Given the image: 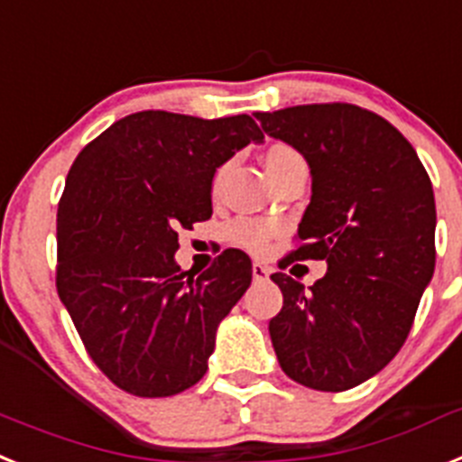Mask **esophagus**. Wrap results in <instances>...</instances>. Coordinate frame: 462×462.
Returning a JSON list of instances; mask_svg holds the SVG:
<instances>
[{"instance_id": "34e87169", "label": "esophagus", "mask_w": 462, "mask_h": 462, "mask_svg": "<svg viewBox=\"0 0 462 462\" xmlns=\"http://www.w3.org/2000/svg\"><path fill=\"white\" fill-rule=\"evenodd\" d=\"M271 273H273V271H271L266 263H252V278L254 280H266Z\"/></svg>"}]
</instances>
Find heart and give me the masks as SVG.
<instances>
[{
	"label": "heart",
	"mask_w": 462,
	"mask_h": 462,
	"mask_svg": "<svg viewBox=\"0 0 462 462\" xmlns=\"http://www.w3.org/2000/svg\"><path fill=\"white\" fill-rule=\"evenodd\" d=\"M301 159V153L297 152L294 147L285 144V142H273L266 147L262 156V163L269 172V177L273 180L275 175L290 168V165L299 163ZM224 175H226V168H219L212 177V196H219L222 191V182H224ZM280 234V226L275 222H266V219H238V222L231 226V238L243 245L245 250L254 252V254H263V252L269 250L271 243H273L275 236Z\"/></svg>",
	"instance_id": "b5f03b06"
}]
</instances>
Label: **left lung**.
I'll list each match as a JSON object with an SVG mask.
<instances>
[{"mask_svg":"<svg viewBox=\"0 0 462 462\" xmlns=\"http://www.w3.org/2000/svg\"><path fill=\"white\" fill-rule=\"evenodd\" d=\"M263 133L303 153L313 196L301 245L280 262L325 259L303 290L273 273L282 309L269 322L282 372L313 390L365 383L407 341L435 273V193L413 147L383 116L348 102L259 112Z\"/></svg>","mask_w":462,"mask_h":462,"instance_id":"obj_1","label":"left lung"}]
</instances>
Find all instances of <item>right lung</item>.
Segmentation results:
<instances>
[{
    "label": "right lung",
    "instance_id": "right-lung-1",
    "mask_svg": "<svg viewBox=\"0 0 462 462\" xmlns=\"http://www.w3.org/2000/svg\"><path fill=\"white\" fill-rule=\"evenodd\" d=\"M247 114L137 112L88 142L58 203L55 287L105 376L137 397H171L208 372L219 322L252 282L224 250L193 278L175 263L177 228L212 215V177L262 142Z\"/></svg>",
    "mask_w": 462,
    "mask_h": 462
}]
</instances>
